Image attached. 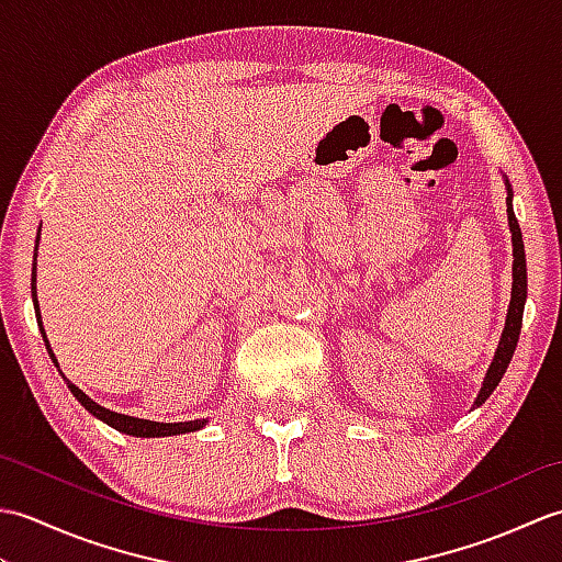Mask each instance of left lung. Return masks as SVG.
Returning <instances> with one entry per match:
<instances>
[{
	"mask_svg": "<svg viewBox=\"0 0 562 562\" xmlns=\"http://www.w3.org/2000/svg\"><path fill=\"white\" fill-rule=\"evenodd\" d=\"M505 178V190H507V224H509V234H512V296H509V308L505 316V328L503 336H499L497 350L493 355V362L487 367L485 379L481 384L479 396L473 401V408H481V405L491 398V393L497 389L499 381H503L507 367L512 362V355L517 350L519 342V330H521V316H524V304H527V256H524V241H521V229L519 222L515 217V207H512V183L509 178Z\"/></svg>",
	"mask_w": 562,
	"mask_h": 562,
	"instance_id": "left-lung-1",
	"label": "left lung"
}]
</instances>
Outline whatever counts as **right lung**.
I'll return each mask as SVG.
<instances>
[{
    "label": "right lung",
    "instance_id": "right-lung-1",
    "mask_svg": "<svg viewBox=\"0 0 562 562\" xmlns=\"http://www.w3.org/2000/svg\"><path fill=\"white\" fill-rule=\"evenodd\" d=\"M38 241H41V229H38V238H35V250H38ZM31 296H33V308H35V316H38V326H41V336L45 340V348L47 355H50V360L55 362L57 372L63 374V369H59L57 360H55V352L50 348V342H47L45 336V328H43V318H41V306H38V292H35V258H33V272H31ZM63 379L67 381V389L71 391V396H75L83 408H87L93 417H99L101 423L111 425L113 429L123 435H133V437H173V435H186V432H198V429L205 427L210 420L207 417H200V420H188V423H157V420H145V417H133V415H125V413H115L111 408H103L93 398H89L87 393H83L77 384H71V381L63 374Z\"/></svg>",
    "mask_w": 562,
    "mask_h": 562
}]
</instances>
